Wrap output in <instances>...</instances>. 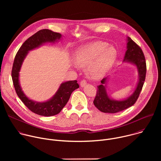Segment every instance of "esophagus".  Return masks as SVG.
Here are the masks:
<instances>
[{"instance_id":"esophagus-1","label":"esophagus","mask_w":161,"mask_h":161,"mask_svg":"<svg viewBox=\"0 0 161 161\" xmlns=\"http://www.w3.org/2000/svg\"><path fill=\"white\" fill-rule=\"evenodd\" d=\"M86 85V81L85 80H83L81 81V82H80V85H81V87L85 86Z\"/></svg>"}]
</instances>
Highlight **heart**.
Returning a JSON list of instances; mask_svg holds the SVG:
<instances>
[{
	"label": "heart",
	"instance_id": "b5f03b06",
	"mask_svg": "<svg viewBox=\"0 0 161 161\" xmlns=\"http://www.w3.org/2000/svg\"><path fill=\"white\" fill-rule=\"evenodd\" d=\"M117 57L116 49L102 41L84 46L75 53V63L80 67L88 66L90 76L95 79L103 76L112 67Z\"/></svg>",
	"mask_w": 161,
	"mask_h": 161
}]
</instances>
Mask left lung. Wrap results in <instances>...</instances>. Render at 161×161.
Returning a JSON list of instances; mask_svg holds the SVG:
<instances>
[{
  "instance_id": "obj_1",
  "label": "left lung",
  "mask_w": 161,
  "mask_h": 161,
  "mask_svg": "<svg viewBox=\"0 0 161 161\" xmlns=\"http://www.w3.org/2000/svg\"><path fill=\"white\" fill-rule=\"evenodd\" d=\"M127 38V50L124 61L131 62L137 67L139 73V82L134 93L129 98L123 101H114L111 99L108 96L104 86L106 78L103 79L101 85L97 86V94L93 103L99 110L104 113H115L134 105L140 96L145 80L147 65L144 53L142 48L134 41L130 37Z\"/></svg>"
}]
</instances>
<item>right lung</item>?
<instances>
[{"mask_svg": "<svg viewBox=\"0 0 161 161\" xmlns=\"http://www.w3.org/2000/svg\"><path fill=\"white\" fill-rule=\"evenodd\" d=\"M61 34L48 29H42L28 38L18 50L14 60L11 76L16 92L24 104L33 113L41 116L50 117L59 113L65 106L73 92L79 88L76 80L69 81L60 85L55 95L44 103L32 101L23 92L19 83V72L21 64L28 52L47 42H55L60 39Z\"/></svg>", "mask_w": 161, "mask_h": 161, "instance_id": "1", "label": "right lung"}]
</instances>
